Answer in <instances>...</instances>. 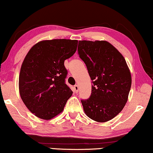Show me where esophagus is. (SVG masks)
I'll list each match as a JSON object with an SVG mask.
<instances>
[{
  "label": "esophagus",
  "instance_id": "obj_1",
  "mask_svg": "<svg viewBox=\"0 0 153 153\" xmlns=\"http://www.w3.org/2000/svg\"><path fill=\"white\" fill-rule=\"evenodd\" d=\"M74 91L76 92V93H78L79 92V86L77 85H75L74 86Z\"/></svg>",
  "mask_w": 153,
  "mask_h": 153
}]
</instances>
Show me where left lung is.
<instances>
[{
	"instance_id": "8db88e82",
	"label": "left lung",
	"mask_w": 153,
	"mask_h": 153,
	"mask_svg": "<svg viewBox=\"0 0 153 153\" xmlns=\"http://www.w3.org/2000/svg\"><path fill=\"white\" fill-rule=\"evenodd\" d=\"M78 53L93 81L91 97L81 100L85 114L97 122L111 120L124 108L131 88L125 59L106 41H79Z\"/></svg>"
}]
</instances>
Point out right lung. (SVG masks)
<instances>
[{"label": "right lung", "instance_id": "add662e5", "mask_svg": "<svg viewBox=\"0 0 153 153\" xmlns=\"http://www.w3.org/2000/svg\"><path fill=\"white\" fill-rule=\"evenodd\" d=\"M78 40L57 39L35 44L21 68L19 89L31 113L44 120L60 114L72 91L65 83L64 62L74 55Z\"/></svg>", "mask_w": 153, "mask_h": 153}]
</instances>
